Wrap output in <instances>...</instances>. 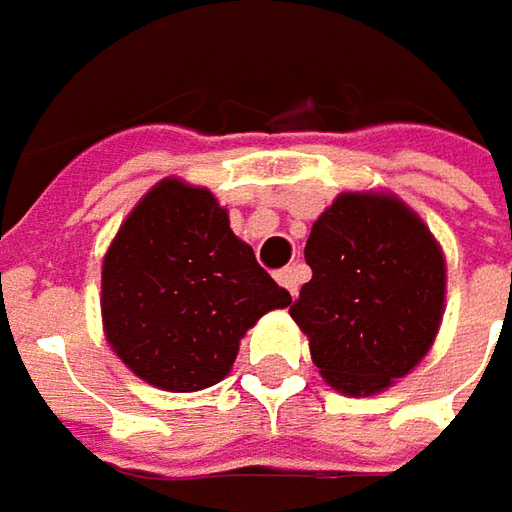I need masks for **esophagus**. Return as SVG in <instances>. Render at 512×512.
I'll list each match as a JSON object with an SVG mask.
<instances>
[{"label":"esophagus","mask_w":512,"mask_h":512,"mask_svg":"<svg viewBox=\"0 0 512 512\" xmlns=\"http://www.w3.org/2000/svg\"><path fill=\"white\" fill-rule=\"evenodd\" d=\"M276 282L285 287L290 296H296V293H299V285H302V267H282V270L276 273Z\"/></svg>","instance_id":"34e87169"}]
</instances>
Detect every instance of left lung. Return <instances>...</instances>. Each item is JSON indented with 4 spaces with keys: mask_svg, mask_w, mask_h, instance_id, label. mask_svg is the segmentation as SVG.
Listing matches in <instances>:
<instances>
[{
    "mask_svg": "<svg viewBox=\"0 0 512 512\" xmlns=\"http://www.w3.org/2000/svg\"><path fill=\"white\" fill-rule=\"evenodd\" d=\"M313 279L290 316L305 330L322 379L373 396L427 356L444 316L439 242L393 193H342L305 245Z\"/></svg>",
    "mask_w": 512,
    "mask_h": 512,
    "instance_id": "8db88e82",
    "label": "left lung"
}]
</instances>
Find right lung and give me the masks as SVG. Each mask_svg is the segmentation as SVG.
I'll use <instances>...</instances> for the list:
<instances>
[{
  "mask_svg": "<svg viewBox=\"0 0 512 512\" xmlns=\"http://www.w3.org/2000/svg\"><path fill=\"white\" fill-rule=\"evenodd\" d=\"M290 293L259 267L207 187L162 179L130 210L102 262V325L113 353L153 387L222 382L239 342Z\"/></svg>",
  "mask_w": 512,
  "mask_h": 512,
  "instance_id": "right-lung-1",
  "label": "right lung"
}]
</instances>
